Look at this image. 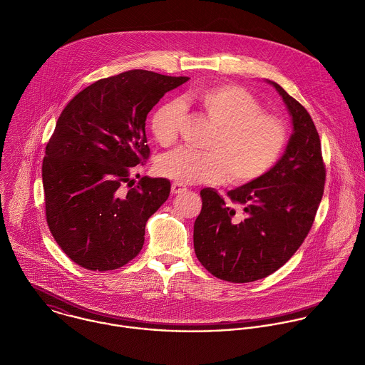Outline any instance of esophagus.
Masks as SVG:
<instances>
[{"instance_id": "34e87169", "label": "esophagus", "mask_w": 365, "mask_h": 365, "mask_svg": "<svg viewBox=\"0 0 365 365\" xmlns=\"http://www.w3.org/2000/svg\"><path fill=\"white\" fill-rule=\"evenodd\" d=\"M185 190H186V186H185V185H182V183H179V182H173V183H172V193H173V195L182 193V192H185Z\"/></svg>"}]
</instances>
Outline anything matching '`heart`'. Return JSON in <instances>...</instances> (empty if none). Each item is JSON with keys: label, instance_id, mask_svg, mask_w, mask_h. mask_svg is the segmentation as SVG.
I'll return each mask as SVG.
<instances>
[{"label": "heart", "instance_id": "1", "mask_svg": "<svg viewBox=\"0 0 365 365\" xmlns=\"http://www.w3.org/2000/svg\"><path fill=\"white\" fill-rule=\"evenodd\" d=\"M219 130L207 152L182 148L162 156L158 170L179 183L220 182L229 172L235 183H246L267 173L277 162L287 139L283 122L262 112L259 101L236 85L199 86L186 93ZM183 106L178 101L162 103L150 118V129L162 146L179 136Z\"/></svg>", "mask_w": 365, "mask_h": 365}]
</instances>
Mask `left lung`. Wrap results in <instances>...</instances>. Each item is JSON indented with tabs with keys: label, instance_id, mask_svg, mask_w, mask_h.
<instances>
[{
	"label": "left lung",
	"instance_id": "1",
	"mask_svg": "<svg viewBox=\"0 0 365 365\" xmlns=\"http://www.w3.org/2000/svg\"><path fill=\"white\" fill-rule=\"evenodd\" d=\"M293 133L279 162L263 176L227 192H200L193 227L195 253L215 277L232 283L264 279L279 270L307 237L326 183L320 136L306 108L279 83Z\"/></svg>",
	"mask_w": 365,
	"mask_h": 365
}]
</instances>
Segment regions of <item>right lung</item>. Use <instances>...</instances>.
I'll use <instances>...</instances> for the list:
<instances>
[{
    "label": "right lung",
    "instance_id": "right-lung-1",
    "mask_svg": "<svg viewBox=\"0 0 365 365\" xmlns=\"http://www.w3.org/2000/svg\"><path fill=\"white\" fill-rule=\"evenodd\" d=\"M189 81L133 69L81 91L61 112L42 162L49 230L76 264L116 270L142 250L148 219L170 182L130 172L150 155L145 122L160 98Z\"/></svg>",
    "mask_w": 365,
    "mask_h": 365
}]
</instances>
